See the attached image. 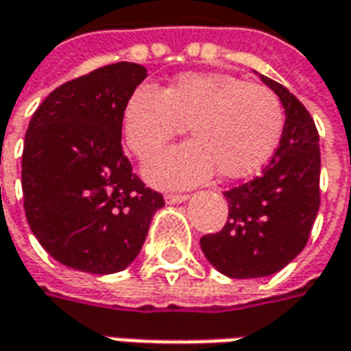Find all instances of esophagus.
Here are the masks:
<instances>
[{"label":"esophagus","instance_id":"1","mask_svg":"<svg viewBox=\"0 0 351 351\" xmlns=\"http://www.w3.org/2000/svg\"><path fill=\"white\" fill-rule=\"evenodd\" d=\"M189 195H185V193H166V203H183V201H187Z\"/></svg>","mask_w":351,"mask_h":351}]
</instances>
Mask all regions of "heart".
Here are the masks:
<instances>
[{
	"label": "heart",
	"instance_id": "1",
	"mask_svg": "<svg viewBox=\"0 0 351 351\" xmlns=\"http://www.w3.org/2000/svg\"><path fill=\"white\" fill-rule=\"evenodd\" d=\"M283 123L271 89L219 72L182 74L162 91L141 86L123 111L125 141L142 162L189 127L193 141L146 164V178L162 187H189L217 169L226 180L254 176L274 154Z\"/></svg>",
	"mask_w": 351,
	"mask_h": 351
}]
</instances>
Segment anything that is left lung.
<instances>
[{
	"label": "left lung",
	"instance_id": "8db88e82",
	"mask_svg": "<svg viewBox=\"0 0 351 351\" xmlns=\"http://www.w3.org/2000/svg\"><path fill=\"white\" fill-rule=\"evenodd\" d=\"M285 107V127L271 162L252 182L224 191L228 221L201 238V250L232 279L283 269L306 246L320 207V146L311 113L289 89L260 75Z\"/></svg>",
	"mask_w": 351,
	"mask_h": 351
}]
</instances>
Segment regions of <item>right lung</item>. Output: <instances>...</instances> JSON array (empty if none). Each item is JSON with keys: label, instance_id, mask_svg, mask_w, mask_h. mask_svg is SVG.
<instances>
[{"label": "right lung", "instance_id": "1", "mask_svg": "<svg viewBox=\"0 0 351 351\" xmlns=\"http://www.w3.org/2000/svg\"><path fill=\"white\" fill-rule=\"evenodd\" d=\"M146 68L117 62L62 84L38 105L23 146L27 223L56 260L86 274L132 262L164 197L123 152V111Z\"/></svg>", "mask_w": 351, "mask_h": 351}]
</instances>
